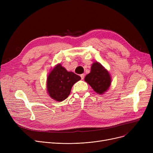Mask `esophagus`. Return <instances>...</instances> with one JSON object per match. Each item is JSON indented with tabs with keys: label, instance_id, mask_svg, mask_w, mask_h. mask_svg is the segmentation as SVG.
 <instances>
[{
	"label": "esophagus",
	"instance_id": "esophagus-1",
	"mask_svg": "<svg viewBox=\"0 0 153 153\" xmlns=\"http://www.w3.org/2000/svg\"><path fill=\"white\" fill-rule=\"evenodd\" d=\"M84 77H85V75L84 74H81V79H84Z\"/></svg>",
	"mask_w": 153,
	"mask_h": 153
}]
</instances>
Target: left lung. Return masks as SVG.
I'll return each instance as SVG.
<instances>
[{
    "label": "left lung",
    "mask_w": 153,
    "mask_h": 153,
    "mask_svg": "<svg viewBox=\"0 0 153 153\" xmlns=\"http://www.w3.org/2000/svg\"><path fill=\"white\" fill-rule=\"evenodd\" d=\"M95 92L102 94L108 90L111 84V77L108 72L97 62L93 63L91 71L85 77Z\"/></svg>",
    "instance_id": "1"
}]
</instances>
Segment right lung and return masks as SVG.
<instances>
[{
  "label": "right lung",
  "mask_w": 153,
  "mask_h": 153,
  "mask_svg": "<svg viewBox=\"0 0 153 153\" xmlns=\"http://www.w3.org/2000/svg\"><path fill=\"white\" fill-rule=\"evenodd\" d=\"M81 79L79 76L67 71L61 64H58L48 76V94L52 99L61 102L68 98L72 85Z\"/></svg>",
  "instance_id": "right-lung-1"
}]
</instances>
